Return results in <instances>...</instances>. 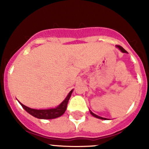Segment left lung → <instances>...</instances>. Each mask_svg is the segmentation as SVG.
I'll return each instance as SVG.
<instances>
[{"instance_id": "1", "label": "left lung", "mask_w": 149, "mask_h": 149, "mask_svg": "<svg viewBox=\"0 0 149 149\" xmlns=\"http://www.w3.org/2000/svg\"><path fill=\"white\" fill-rule=\"evenodd\" d=\"M116 48H119V49L121 51H122V53H127V51H126L124 49V48H122V47H121V46H119V45H116ZM89 112H90L91 115H92V116H94V117H95V118H97V119H103V120H107V119H106V118H103V117H101V116H99L96 115V114H95L94 113H93V112L91 111V110H89Z\"/></svg>"}]
</instances>
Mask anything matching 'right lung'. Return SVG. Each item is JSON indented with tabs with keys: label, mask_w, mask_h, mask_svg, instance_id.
<instances>
[{
	"label": "right lung",
	"mask_w": 149,
	"mask_h": 149,
	"mask_svg": "<svg viewBox=\"0 0 149 149\" xmlns=\"http://www.w3.org/2000/svg\"><path fill=\"white\" fill-rule=\"evenodd\" d=\"M74 89L69 92V93L68 94V95L66 96V98L63 100V101L60 104H59L58 106L54 107V108H48V109H33L30 108L24 105L23 104H22L21 102L20 104L22 105V107H23L26 111L29 114H30L33 116L37 118V119H56V118H58V117L61 116L62 115L64 114V113L66 110L67 104H68V101L70 98L71 95H72V93L73 92Z\"/></svg>",
	"instance_id": "1"
}]
</instances>
